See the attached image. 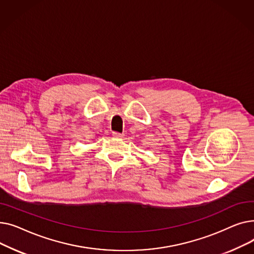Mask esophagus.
Wrapping results in <instances>:
<instances>
[{"label": "esophagus", "instance_id": "esophagus-1", "mask_svg": "<svg viewBox=\"0 0 254 254\" xmlns=\"http://www.w3.org/2000/svg\"><path fill=\"white\" fill-rule=\"evenodd\" d=\"M113 137L114 138H119V139H122V138H124V134H120V132H117V131H113Z\"/></svg>", "mask_w": 254, "mask_h": 254}]
</instances>
